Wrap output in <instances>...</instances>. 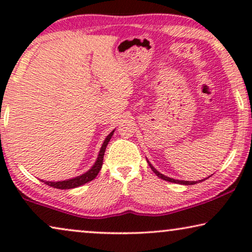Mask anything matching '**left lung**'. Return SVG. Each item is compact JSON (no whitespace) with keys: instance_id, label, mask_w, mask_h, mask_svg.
Returning a JSON list of instances; mask_svg holds the SVG:
<instances>
[{"instance_id":"8db88e82","label":"left lung","mask_w":252,"mask_h":252,"mask_svg":"<svg viewBox=\"0 0 252 252\" xmlns=\"http://www.w3.org/2000/svg\"><path fill=\"white\" fill-rule=\"evenodd\" d=\"M148 161V164H149V166H150V168L151 170L154 171V173L157 175L158 178H160V179H163V180H165V181H168V182H174V184H180V185H187V186H190V185H195V184H198L197 181H185V180H175V179H172V178H170V177H166V175H164V174H161L160 172H158L156 168H155L153 165L150 164V161L149 160H147ZM201 181H203V180H199V182Z\"/></svg>"}]
</instances>
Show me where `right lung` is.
I'll return each mask as SVG.
<instances>
[{
	"label": "right lung",
	"mask_w": 252,
	"mask_h": 252,
	"mask_svg": "<svg viewBox=\"0 0 252 252\" xmlns=\"http://www.w3.org/2000/svg\"><path fill=\"white\" fill-rule=\"evenodd\" d=\"M113 133H115V130H112V132L105 137L104 142H103L101 149H99L97 158H96V161L94 163V165H93V166L86 172V173L78 175V177L75 178L67 179V180H63V181H43L42 180V182H44V184L48 186H50V187H54L57 189H72V188L80 187V186L94 180V179L97 177L99 170H101L102 164H103V157H104V153H105V148L108 146L109 141L111 140Z\"/></svg>",
	"instance_id": "add662e5"
}]
</instances>
